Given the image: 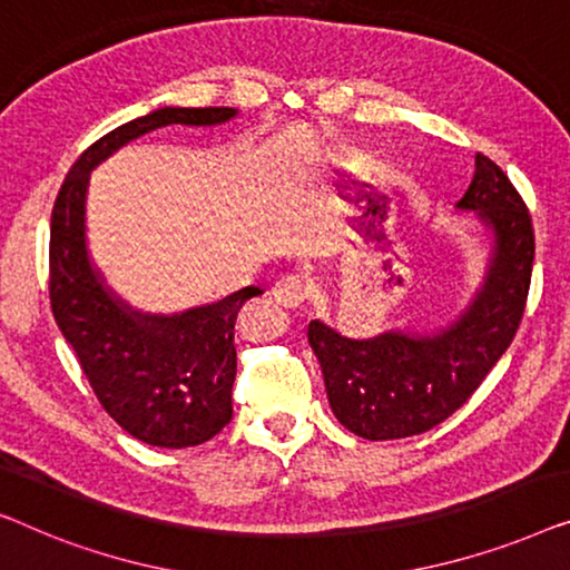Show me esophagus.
<instances>
[{
    "mask_svg": "<svg viewBox=\"0 0 570 570\" xmlns=\"http://www.w3.org/2000/svg\"><path fill=\"white\" fill-rule=\"evenodd\" d=\"M271 294H274V299L282 304V307L294 309L304 302V296H307V288H304V282L299 276H284L282 282H276L274 292H271Z\"/></svg>",
    "mask_w": 570,
    "mask_h": 570,
    "instance_id": "34e87169",
    "label": "esophagus"
}]
</instances>
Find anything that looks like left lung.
<instances>
[{"label": "left lung", "mask_w": 570, "mask_h": 570, "mask_svg": "<svg viewBox=\"0 0 570 570\" xmlns=\"http://www.w3.org/2000/svg\"><path fill=\"white\" fill-rule=\"evenodd\" d=\"M454 208L475 216L491 239L483 282L454 320L372 338H348L323 320L307 327L333 415L368 442L423 434L449 419L503 356L524 315L534 235L522 196L499 165L478 155Z\"/></svg>", "instance_id": "obj_1"}]
</instances>
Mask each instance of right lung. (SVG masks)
Segmentation results:
<instances>
[{
	"mask_svg": "<svg viewBox=\"0 0 570 570\" xmlns=\"http://www.w3.org/2000/svg\"><path fill=\"white\" fill-rule=\"evenodd\" d=\"M237 108H157L102 136L71 165L51 214V309L56 325L110 419L144 444H204L232 421L235 320L263 294L245 286L173 315L136 309L106 284L87 250L90 173L155 128L219 126Z\"/></svg>",
	"mask_w": 570,
	"mask_h": 570,
	"instance_id": "add662e5",
	"label": "right lung"
}]
</instances>
